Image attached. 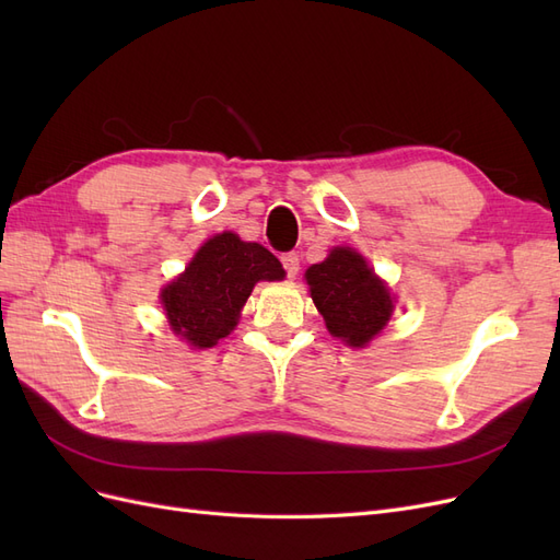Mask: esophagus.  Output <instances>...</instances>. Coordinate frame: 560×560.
Masks as SVG:
<instances>
[{
  "mask_svg": "<svg viewBox=\"0 0 560 560\" xmlns=\"http://www.w3.org/2000/svg\"><path fill=\"white\" fill-rule=\"evenodd\" d=\"M280 261H282V266H284V270H287V276H290V278H294V276L299 273V254H296V252H284V254H280Z\"/></svg>",
  "mask_w": 560,
  "mask_h": 560,
  "instance_id": "obj_1",
  "label": "esophagus"
}]
</instances>
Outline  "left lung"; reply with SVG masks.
Instances as JSON below:
<instances>
[{
  "label": "left lung",
  "instance_id": "8db88e82",
  "mask_svg": "<svg viewBox=\"0 0 560 560\" xmlns=\"http://www.w3.org/2000/svg\"><path fill=\"white\" fill-rule=\"evenodd\" d=\"M306 280L329 334L348 346H366L387 325L393 299L362 254L354 249H331L325 261L306 270Z\"/></svg>",
  "mask_w": 560,
  "mask_h": 560
}]
</instances>
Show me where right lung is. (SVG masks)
Wrapping results in <instances>:
<instances>
[{
	"mask_svg": "<svg viewBox=\"0 0 560 560\" xmlns=\"http://www.w3.org/2000/svg\"><path fill=\"white\" fill-rule=\"evenodd\" d=\"M284 270L259 243L219 233L202 245L184 273L163 290L175 334L196 348H212L238 325L241 308L259 280H282Z\"/></svg>",
	"mask_w": 560,
	"mask_h": 560,
	"instance_id": "1",
	"label": "right lung"
}]
</instances>
